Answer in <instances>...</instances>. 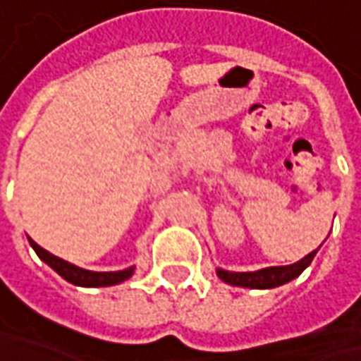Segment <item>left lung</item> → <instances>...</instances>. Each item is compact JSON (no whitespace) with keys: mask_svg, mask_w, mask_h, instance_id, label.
<instances>
[{"mask_svg":"<svg viewBox=\"0 0 361 361\" xmlns=\"http://www.w3.org/2000/svg\"><path fill=\"white\" fill-rule=\"evenodd\" d=\"M317 251H312L310 255H305L301 261L293 265H285V267H267V269L247 271V273H233V271L216 269V275L229 285L237 287H251V289H271L277 285H283L291 279H295L301 271L305 269L313 261Z\"/></svg>","mask_w":361,"mask_h":361,"instance_id":"8db88e82","label":"left lung"}]
</instances>
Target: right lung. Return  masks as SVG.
<instances>
[{
  "instance_id": "add662e5",
  "label": "right lung",
  "mask_w": 361,
  "mask_h": 361,
  "mask_svg": "<svg viewBox=\"0 0 361 361\" xmlns=\"http://www.w3.org/2000/svg\"><path fill=\"white\" fill-rule=\"evenodd\" d=\"M30 245L34 247V251L37 253V257L42 259V261H46L51 269L56 271L58 275H62L66 281H70V283L74 285H82V287H108V285H116L122 283L124 279H128L132 275L130 269H124V271H88V269H80L76 265H72V263H68V261H63L60 257L51 255L49 251H46L44 247H39L37 243L32 241L30 239Z\"/></svg>"
}]
</instances>
